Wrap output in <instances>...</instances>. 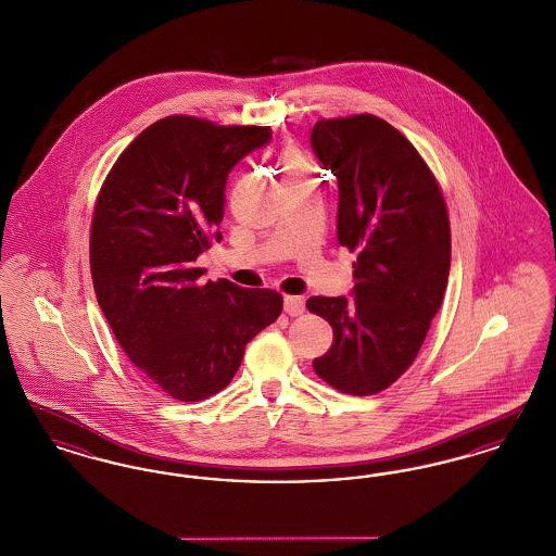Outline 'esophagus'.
Returning <instances> with one entry per match:
<instances>
[{
  "label": "esophagus",
  "instance_id": "esophagus-1",
  "mask_svg": "<svg viewBox=\"0 0 556 556\" xmlns=\"http://www.w3.org/2000/svg\"><path fill=\"white\" fill-rule=\"evenodd\" d=\"M283 308H286V313L290 317H300L304 313V298H300V295H286Z\"/></svg>",
  "mask_w": 556,
  "mask_h": 556
}]
</instances>
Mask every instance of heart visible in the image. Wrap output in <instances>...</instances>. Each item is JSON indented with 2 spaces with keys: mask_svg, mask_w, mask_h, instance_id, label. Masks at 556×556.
<instances>
[{
  "mask_svg": "<svg viewBox=\"0 0 556 556\" xmlns=\"http://www.w3.org/2000/svg\"><path fill=\"white\" fill-rule=\"evenodd\" d=\"M286 166H288V170H298V168H302V160L295 152H288L286 154Z\"/></svg>",
  "mask_w": 556,
  "mask_h": 556,
  "instance_id": "heart-1",
  "label": "heart"
}]
</instances>
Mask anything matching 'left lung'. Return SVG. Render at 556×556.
<instances>
[{
	"instance_id": "1",
	"label": "left lung",
	"mask_w": 556,
	"mask_h": 556,
	"mask_svg": "<svg viewBox=\"0 0 556 556\" xmlns=\"http://www.w3.org/2000/svg\"><path fill=\"white\" fill-rule=\"evenodd\" d=\"M311 143L338 179V241L356 252L354 298L306 302L333 329L313 367L338 392L372 396L413 365L442 306L448 208L417 148L379 116L320 118Z\"/></svg>"
}]
</instances>
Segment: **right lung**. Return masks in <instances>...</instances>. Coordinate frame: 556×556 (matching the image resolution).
<instances>
[{"instance_id": "right-lung-1", "label": "right lung", "mask_w": 556, "mask_h": 556, "mask_svg": "<svg viewBox=\"0 0 556 556\" xmlns=\"http://www.w3.org/2000/svg\"><path fill=\"white\" fill-rule=\"evenodd\" d=\"M270 127L175 114L139 132L98 193L89 265L116 342L166 396L200 402L236 377L248 342L283 298L227 279L202 283L195 258L220 239L231 168Z\"/></svg>"}]
</instances>
